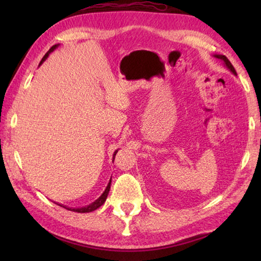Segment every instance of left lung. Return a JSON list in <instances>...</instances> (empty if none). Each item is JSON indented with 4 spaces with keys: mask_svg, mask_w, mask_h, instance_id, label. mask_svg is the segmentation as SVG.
<instances>
[{
    "mask_svg": "<svg viewBox=\"0 0 261 261\" xmlns=\"http://www.w3.org/2000/svg\"><path fill=\"white\" fill-rule=\"evenodd\" d=\"M214 57H216V59H219V60L222 61V62H223V64H224V67H227V68L229 69V71L232 72L233 74H236V76H237V73H236V70H235V68L232 67V64L230 63V61H229L226 56H224V55H219V54H215V55H214Z\"/></svg>",
    "mask_w": 261,
    "mask_h": 261,
    "instance_id": "8db88e82",
    "label": "left lung"
}]
</instances>
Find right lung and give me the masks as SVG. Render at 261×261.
Listing matches in <instances>:
<instances>
[{"label": "right lung", "mask_w": 261, "mask_h": 261, "mask_svg": "<svg viewBox=\"0 0 261 261\" xmlns=\"http://www.w3.org/2000/svg\"><path fill=\"white\" fill-rule=\"evenodd\" d=\"M60 46V43H57V45H54L49 50H48L47 53H46V55L42 57V60H41V62H40V64L39 65H41L43 62H45L46 60H47V57L49 56V54L50 53H53L54 51L57 47ZM118 152V149H116V151L114 152V154H113V162H114V159H115V155H116V153ZM110 184H112V178H110V180H109V183H108V185H107V188H106V190L103 191V193L101 194V196L98 198V199H96L95 201H93L92 202V204H90V205H87V206H84V207H78V208H73V207H68V206H64V205H62V204H56L57 205H60V206H62V207H64L65 210H68V211H72V212H77V213H90V212H93V211H95V210H98L99 207L101 206V205H103L105 204V201H106V199H107V197H108V193H109V190H110Z\"/></svg>", "instance_id": "obj_1"}]
</instances>
